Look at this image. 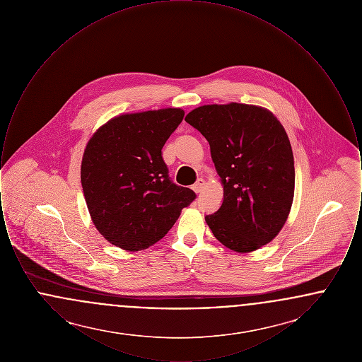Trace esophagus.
<instances>
[{
    "instance_id": "esophagus-1",
    "label": "esophagus",
    "mask_w": 362,
    "mask_h": 362,
    "mask_svg": "<svg viewBox=\"0 0 362 362\" xmlns=\"http://www.w3.org/2000/svg\"><path fill=\"white\" fill-rule=\"evenodd\" d=\"M204 186H205V180H204V179H198V180L192 185V189L198 194V192H201V191H202Z\"/></svg>"
}]
</instances>
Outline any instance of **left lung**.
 Returning <instances> with one entry per match:
<instances>
[{
	"instance_id": "left-lung-1",
	"label": "left lung",
	"mask_w": 362,
	"mask_h": 362,
	"mask_svg": "<svg viewBox=\"0 0 362 362\" xmlns=\"http://www.w3.org/2000/svg\"><path fill=\"white\" fill-rule=\"evenodd\" d=\"M186 122L206 138L224 185L221 206L205 216L214 238L238 252L270 243L294 195V160L284 126L270 111L240 103L198 107Z\"/></svg>"
}]
</instances>
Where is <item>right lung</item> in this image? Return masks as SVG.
I'll use <instances>...</instances> for the list:
<instances>
[{"label":"right lung","mask_w":362,"mask_h":362,"mask_svg":"<svg viewBox=\"0 0 362 362\" xmlns=\"http://www.w3.org/2000/svg\"><path fill=\"white\" fill-rule=\"evenodd\" d=\"M183 117L180 108L119 115L89 139L81 185L92 221L111 244L126 251L153 245L197 198L173 183L161 156Z\"/></svg>","instance_id":"obj_1"}]
</instances>
